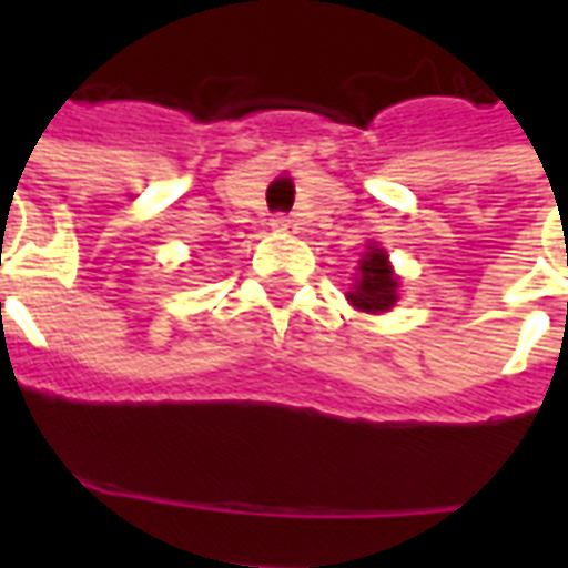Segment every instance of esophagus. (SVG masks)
I'll return each instance as SVG.
<instances>
[{"instance_id":"34e87169","label":"esophagus","mask_w":568,"mask_h":568,"mask_svg":"<svg viewBox=\"0 0 568 568\" xmlns=\"http://www.w3.org/2000/svg\"><path fill=\"white\" fill-rule=\"evenodd\" d=\"M271 226H274L276 232H288L294 230V221L288 214H274V217H271Z\"/></svg>"}]
</instances>
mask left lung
I'll return each instance as SVG.
<instances>
[{
    "instance_id": "obj_1",
    "label": "left lung",
    "mask_w": 568,
    "mask_h": 568,
    "mask_svg": "<svg viewBox=\"0 0 568 568\" xmlns=\"http://www.w3.org/2000/svg\"><path fill=\"white\" fill-rule=\"evenodd\" d=\"M351 303L363 312H383L392 310L397 301V280L388 267V256L383 250L365 253L359 262V280H356L354 292H347Z\"/></svg>"
}]
</instances>
